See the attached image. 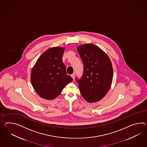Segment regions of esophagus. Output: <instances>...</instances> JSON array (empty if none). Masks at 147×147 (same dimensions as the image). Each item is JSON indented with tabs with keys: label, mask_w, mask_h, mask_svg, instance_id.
<instances>
[{
	"label": "esophagus",
	"mask_w": 147,
	"mask_h": 147,
	"mask_svg": "<svg viewBox=\"0 0 147 147\" xmlns=\"http://www.w3.org/2000/svg\"><path fill=\"white\" fill-rule=\"evenodd\" d=\"M71 76L72 77V78L73 79V80H74L75 78V73H74L73 74H72V75H71Z\"/></svg>",
	"instance_id": "34e87169"
}]
</instances>
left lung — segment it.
I'll use <instances>...</instances> for the list:
<instances>
[{"instance_id":"1","label":"left lung","mask_w":147,"mask_h":147,"mask_svg":"<svg viewBox=\"0 0 147 147\" xmlns=\"http://www.w3.org/2000/svg\"><path fill=\"white\" fill-rule=\"evenodd\" d=\"M84 65L81 79L76 80L83 98L90 103L99 101L111 86L113 69L106 53L92 43L77 47Z\"/></svg>"}]
</instances>
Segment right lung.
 Here are the masks:
<instances>
[{
  "instance_id": "add662e5",
  "label": "right lung",
  "mask_w": 147,
  "mask_h": 147,
  "mask_svg": "<svg viewBox=\"0 0 147 147\" xmlns=\"http://www.w3.org/2000/svg\"><path fill=\"white\" fill-rule=\"evenodd\" d=\"M64 47H51L42 54L33 67L31 82L40 97L53 100L73 80L67 75L62 57Z\"/></svg>"
}]
</instances>
